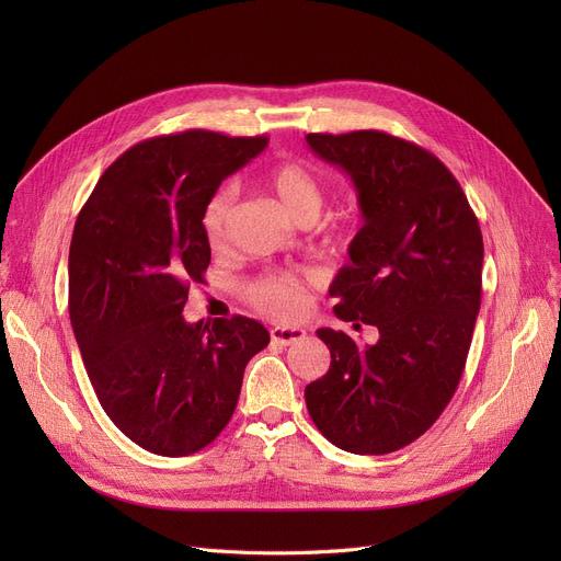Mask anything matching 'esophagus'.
Here are the masks:
<instances>
[{
    "label": "esophagus",
    "mask_w": 561,
    "mask_h": 561,
    "mask_svg": "<svg viewBox=\"0 0 561 561\" xmlns=\"http://www.w3.org/2000/svg\"><path fill=\"white\" fill-rule=\"evenodd\" d=\"M307 336V332L302 328H273L271 330V339L279 345H293Z\"/></svg>",
    "instance_id": "esophagus-1"
}]
</instances>
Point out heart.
I'll use <instances>...</instances> for the list:
<instances>
[{
  "mask_svg": "<svg viewBox=\"0 0 561 561\" xmlns=\"http://www.w3.org/2000/svg\"><path fill=\"white\" fill-rule=\"evenodd\" d=\"M265 186L275 193L286 214L300 225L313 222L320 216L325 193H322L316 174L305 165L296 161L275 163L265 172ZM236 199H239V191H236L233 184H227L206 204L204 231L206 241H209L214 250H220L227 243ZM245 293L256 309L275 318H293L305 309V286L293 275L259 277L248 284Z\"/></svg>",
  "mask_w": 561,
  "mask_h": 561,
  "instance_id": "b5f03b06",
  "label": "heart"
}]
</instances>
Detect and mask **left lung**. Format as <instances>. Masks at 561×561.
<instances>
[{"label": "left lung", "mask_w": 561, "mask_h": 561, "mask_svg": "<svg viewBox=\"0 0 561 561\" xmlns=\"http://www.w3.org/2000/svg\"><path fill=\"white\" fill-rule=\"evenodd\" d=\"M307 145L350 176L364 218L330 286L334 313L379 332L375 345L316 332L332 364L305 389L309 416L341 450L396 453L457 391L482 300V231L453 172L414 142L364 129Z\"/></svg>", "instance_id": "obj_1"}]
</instances>
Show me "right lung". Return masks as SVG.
Returning a JSON list of instances; mask_svg holds the SVG:
<instances>
[{
  "label": "right lung",
  "instance_id": "add662e5",
  "mask_svg": "<svg viewBox=\"0 0 561 561\" xmlns=\"http://www.w3.org/2000/svg\"><path fill=\"white\" fill-rule=\"evenodd\" d=\"M265 145L204 129L142 140L106 168L77 218L68 275L81 359L106 416L154 455L209 446L271 341L245 316H182L211 261L206 204Z\"/></svg>",
  "mask_w": 561,
  "mask_h": 561
}]
</instances>
